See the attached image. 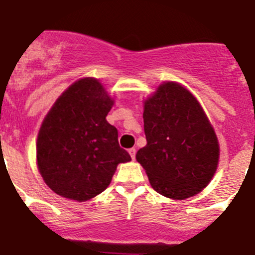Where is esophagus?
<instances>
[{
	"label": "esophagus",
	"mask_w": 255,
	"mask_h": 255,
	"mask_svg": "<svg viewBox=\"0 0 255 255\" xmlns=\"http://www.w3.org/2000/svg\"><path fill=\"white\" fill-rule=\"evenodd\" d=\"M135 152H137V150H135V148H130V149H128V153L130 154L132 159H134L135 158Z\"/></svg>",
	"instance_id": "esophagus-1"
}]
</instances>
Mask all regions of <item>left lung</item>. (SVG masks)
Masks as SVG:
<instances>
[{"label":"left lung","instance_id":"8db88e82","mask_svg":"<svg viewBox=\"0 0 255 255\" xmlns=\"http://www.w3.org/2000/svg\"><path fill=\"white\" fill-rule=\"evenodd\" d=\"M147 144L135 154L155 192L185 199L208 185L217 170L219 143L203 108L175 82H164L144 101Z\"/></svg>","mask_w":255,"mask_h":255}]
</instances>
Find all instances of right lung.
Wrapping results in <instances>:
<instances>
[{
	"mask_svg": "<svg viewBox=\"0 0 255 255\" xmlns=\"http://www.w3.org/2000/svg\"><path fill=\"white\" fill-rule=\"evenodd\" d=\"M113 103L98 80L86 77L47 113L37 137V165L56 194L88 201L110 185L120 163L130 160L118 144L117 128L106 120Z\"/></svg>",
	"mask_w": 255,
	"mask_h": 255,
	"instance_id": "add662e5",
	"label": "right lung"
}]
</instances>
